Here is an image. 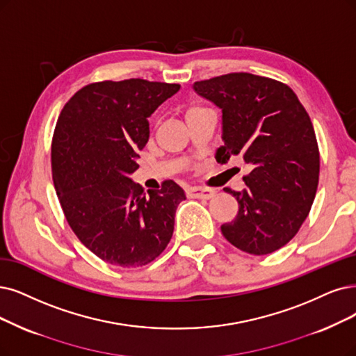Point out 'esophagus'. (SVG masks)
<instances>
[{
    "label": "esophagus",
    "instance_id": "1",
    "mask_svg": "<svg viewBox=\"0 0 356 356\" xmlns=\"http://www.w3.org/2000/svg\"><path fill=\"white\" fill-rule=\"evenodd\" d=\"M188 195L192 196V198H200V200H211L216 195V192L209 188H202V186H192L188 189Z\"/></svg>",
    "mask_w": 356,
    "mask_h": 356
}]
</instances>
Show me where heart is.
<instances>
[{
	"label": "heart",
	"instance_id": "heart-1",
	"mask_svg": "<svg viewBox=\"0 0 356 356\" xmlns=\"http://www.w3.org/2000/svg\"><path fill=\"white\" fill-rule=\"evenodd\" d=\"M204 110H207V108L201 107V105H196V104H192V105H189V108L186 110V118H188V117H191L192 114H196V113H201V111H204Z\"/></svg>",
	"mask_w": 356,
	"mask_h": 356
}]
</instances>
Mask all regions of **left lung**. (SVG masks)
I'll list each match as a JSON object with an SVG mask.
<instances>
[{
	"label": "left lung",
	"instance_id": "obj_1",
	"mask_svg": "<svg viewBox=\"0 0 356 356\" xmlns=\"http://www.w3.org/2000/svg\"><path fill=\"white\" fill-rule=\"evenodd\" d=\"M222 113L217 161L241 156L251 171L242 192L225 188L239 204L225 238L252 255L291 242L309 214L320 175V151L311 118L286 83L252 73H229L193 83Z\"/></svg>",
	"mask_w": 356,
	"mask_h": 356
}]
</instances>
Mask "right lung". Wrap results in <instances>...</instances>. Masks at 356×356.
<instances>
[{"instance_id":"right-lung-1","label":"right lung","mask_w":356,"mask_h":356,"mask_svg":"<svg viewBox=\"0 0 356 356\" xmlns=\"http://www.w3.org/2000/svg\"><path fill=\"white\" fill-rule=\"evenodd\" d=\"M180 89L145 79L102 81L79 89L61 110L51 143V170L69 226L90 252L131 268L168 245L185 192L173 180L148 192L131 181L149 138L148 117Z\"/></svg>"}]
</instances>
